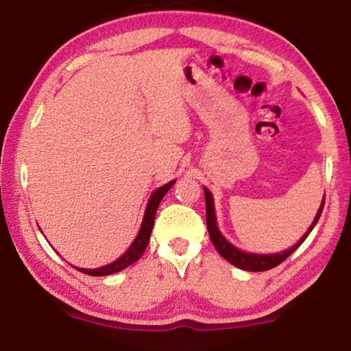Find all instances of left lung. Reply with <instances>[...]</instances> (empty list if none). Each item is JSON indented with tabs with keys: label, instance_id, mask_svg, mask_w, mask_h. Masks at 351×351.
<instances>
[{
	"label": "left lung",
	"instance_id": "left-lung-1",
	"mask_svg": "<svg viewBox=\"0 0 351 351\" xmlns=\"http://www.w3.org/2000/svg\"><path fill=\"white\" fill-rule=\"evenodd\" d=\"M205 193V210H207V230L210 234V241L215 245V249L218 250V254L223 256L224 260L230 261L231 265L237 266V268L245 269V271H266L274 268L279 263H282L284 260L287 258L289 255H292L298 247L303 244V241L306 239L308 234H310L313 228L316 226L317 219L321 217L322 207H324V199H322V204L319 210H317L315 219H313L311 226L308 228V231L303 234V237L300 241L297 242L295 245H292L289 250L279 252V254H269V255H260V254H247V252H242L239 249H236L234 245H231L224 237L221 236V232L218 231L217 226V217H215V205H213V197L212 193L207 188H204Z\"/></svg>",
	"mask_w": 351,
	"mask_h": 351
}]
</instances>
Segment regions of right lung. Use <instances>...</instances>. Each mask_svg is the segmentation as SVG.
<instances>
[{
	"label": "right lung",
	"mask_w": 351,
	"mask_h": 351,
	"mask_svg": "<svg viewBox=\"0 0 351 351\" xmlns=\"http://www.w3.org/2000/svg\"><path fill=\"white\" fill-rule=\"evenodd\" d=\"M173 184H175V181H170V183H167L165 186H162V188L154 191L151 199H149V202H147L146 212H144L143 224H141V228H139L136 239L133 241V244L130 245V249L125 252L120 258H117L114 263L101 266V268H96V269H85V268H82V269L77 268V269L82 271V273H85V274H90V276H109V274L119 273V271L125 269L127 266L133 265L134 261H138L139 258H141V255L144 254V250H146V247L149 244V239H151L154 218H156L158 204H160L163 195L168 193V189H170Z\"/></svg>",
	"instance_id": "add662e5"
}]
</instances>
